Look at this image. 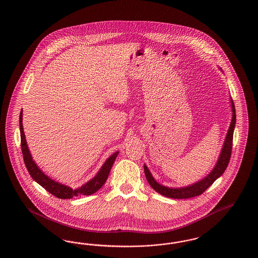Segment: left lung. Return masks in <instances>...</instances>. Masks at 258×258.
<instances>
[{
  "mask_svg": "<svg viewBox=\"0 0 258 258\" xmlns=\"http://www.w3.org/2000/svg\"><path fill=\"white\" fill-rule=\"evenodd\" d=\"M230 105H231V111H232V118L230 125L227 131V136L225 138V142L223 145L221 154L219 155V158L217 160L216 164L212 171L204 177L203 179L197 181L191 185L185 186V187H178V188H172L167 187L158 183L155 179V177L151 174L148 167L144 164V172L146 178L150 185L152 186L153 189H155L157 193H159L162 196L172 198V199H189L193 197L200 196L203 194L206 189L211 185L217 178H219L221 175L224 174L226 171L230 155H231V150H232V139H233V132L236 123V114H235V106L233 101L230 99Z\"/></svg>",
  "mask_w": 258,
  "mask_h": 258,
  "instance_id": "obj_1",
  "label": "left lung"
}]
</instances>
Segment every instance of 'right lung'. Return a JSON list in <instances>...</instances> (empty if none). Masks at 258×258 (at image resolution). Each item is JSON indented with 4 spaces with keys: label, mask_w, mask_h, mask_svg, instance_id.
<instances>
[{
    "label": "right lung",
    "mask_w": 258,
    "mask_h": 258,
    "mask_svg": "<svg viewBox=\"0 0 258 258\" xmlns=\"http://www.w3.org/2000/svg\"><path fill=\"white\" fill-rule=\"evenodd\" d=\"M22 122H23V111L21 110L20 118H19L21 149H22V153H23L25 165L27 167L31 177L38 184H40L44 189H46L49 193H51L52 195L58 198V199H72L74 197L82 196V195L83 196L92 195L104 184V182L107 179V176L109 175V172L111 170V167L113 165L114 161L119 154V151L115 152L113 155H110L105 160V162L101 167L98 174L95 175L92 179H90L89 181H87L86 183H84L77 189H73L71 187L59 183V182L52 179L51 177H49L48 175H45L40 170V168L36 165V163L33 161L32 157H31V152L28 148Z\"/></svg>",
    "instance_id": "1"
}]
</instances>
